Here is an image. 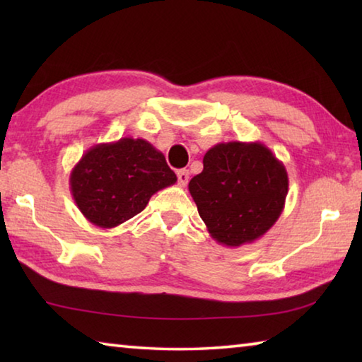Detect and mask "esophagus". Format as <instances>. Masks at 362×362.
Segmentation results:
<instances>
[{
	"mask_svg": "<svg viewBox=\"0 0 362 362\" xmlns=\"http://www.w3.org/2000/svg\"><path fill=\"white\" fill-rule=\"evenodd\" d=\"M177 179H179V185L180 187H185L188 180H189V173L187 169H180L179 173H177Z\"/></svg>",
	"mask_w": 362,
	"mask_h": 362,
	"instance_id": "esophagus-1",
	"label": "esophagus"
}]
</instances>
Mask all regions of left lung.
<instances>
[{
    "label": "left lung",
    "mask_w": 362,
    "mask_h": 362,
    "mask_svg": "<svg viewBox=\"0 0 362 362\" xmlns=\"http://www.w3.org/2000/svg\"><path fill=\"white\" fill-rule=\"evenodd\" d=\"M203 173L188 183L209 235L226 247L254 243L276 223L289 179L284 164L260 142L217 144Z\"/></svg>",
    "instance_id": "obj_1"
}]
</instances>
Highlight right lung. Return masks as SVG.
Wrapping results in <instances>:
<instances>
[{
	"label": "right lung",
	"instance_id": "1",
	"mask_svg": "<svg viewBox=\"0 0 362 362\" xmlns=\"http://www.w3.org/2000/svg\"><path fill=\"white\" fill-rule=\"evenodd\" d=\"M175 182L163 153L132 137L94 145L70 173L78 209L100 228H115L137 216L153 194Z\"/></svg>",
	"mask_w": 362,
	"mask_h": 362
}]
</instances>
